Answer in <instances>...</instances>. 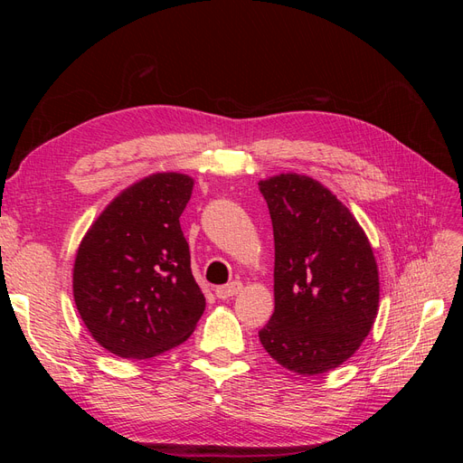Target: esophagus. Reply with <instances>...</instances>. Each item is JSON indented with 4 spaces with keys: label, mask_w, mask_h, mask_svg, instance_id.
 Instances as JSON below:
<instances>
[{
    "label": "esophagus",
    "mask_w": 463,
    "mask_h": 463,
    "mask_svg": "<svg viewBox=\"0 0 463 463\" xmlns=\"http://www.w3.org/2000/svg\"><path fill=\"white\" fill-rule=\"evenodd\" d=\"M243 289V284L241 282H230L226 286H220L216 288V298L218 299H230L233 296H237Z\"/></svg>",
    "instance_id": "esophagus-1"
}]
</instances>
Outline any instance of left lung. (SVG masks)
<instances>
[{"mask_svg": "<svg viewBox=\"0 0 463 463\" xmlns=\"http://www.w3.org/2000/svg\"><path fill=\"white\" fill-rule=\"evenodd\" d=\"M274 230V313L260 332L279 365L315 376L340 367L367 338L381 282L373 247L349 208L317 179L259 181Z\"/></svg>", "mask_w": 463, "mask_h": 463, "instance_id": "8db88e82", "label": "left lung"}]
</instances>
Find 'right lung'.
<instances>
[{
	"instance_id": "1",
	"label": "right lung",
	"mask_w": 463,
	"mask_h": 463,
	"mask_svg": "<svg viewBox=\"0 0 463 463\" xmlns=\"http://www.w3.org/2000/svg\"><path fill=\"white\" fill-rule=\"evenodd\" d=\"M194 179L158 172L123 189L82 237L73 299L92 338L123 359L184 344L204 313L179 216Z\"/></svg>"
}]
</instances>
